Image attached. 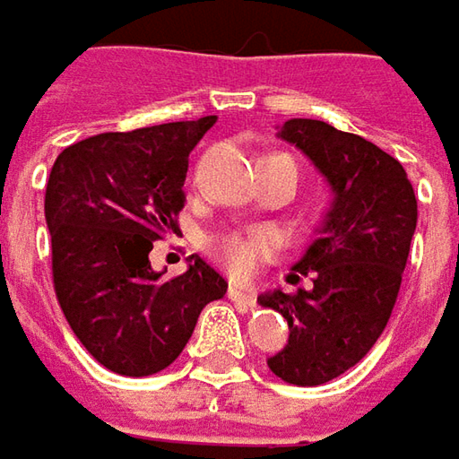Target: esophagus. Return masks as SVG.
I'll use <instances>...</instances> for the list:
<instances>
[{"label": "esophagus", "mask_w": 459, "mask_h": 459, "mask_svg": "<svg viewBox=\"0 0 459 459\" xmlns=\"http://www.w3.org/2000/svg\"><path fill=\"white\" fill-rule=\"evenodd\" d=\"M229 299L238 302V305H246V307H254L256 305V294L251 290H241V287H230Z\"/></svg>", "instance_id": "1"}]
</instances>
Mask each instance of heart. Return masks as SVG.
Instances as JSON below:
<instances>
[{
    "instance_id": "b5f03b06",
    "label": "heart",
    "mask_w": 459,
    "mask_h": 459,
    "mask_svg": "<svg viewBox=\"0 0 459 459\" xmlns=\"http://www.w3.org/2000/svg\"><path fill=\"white\" fill-rule=\"evenodd\" d=\"M277 248V238L269 230L230 233L213 244L215 259L229 269L233 277H248L261 259H269Z\"/></svg>"
}]
</instances>
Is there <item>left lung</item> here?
I'll use <instances>...</instances> for the list:
<instances>
[{
  "mask_svg": "<svg viewBox=\"0 0 459 459\" xmlns=\"http://www.w3.org/2000/svg\"><path fill=\"white\" fill-rule=\"evenodd\" d=\"M279 136L320 169L333 205L290 274L307 277V290L259 294L261 307L290 325L287 345L266 363L287 384L320 386L381 338L417 229V198L402 162L363 136L317 119L284 121Z\"/></svg>",
  "mask_w": 459,
  "mask_h": 459,
  "instance_id": "left-lung-1",
  "label": "left lung"
}]
</instances>
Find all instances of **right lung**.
Instances as JSON below:
<instances>
[{
    "instance_id": "obj_1",
    "label": "right lung",
    "mask_w": 459,
    "mask_h": 459,
    "mask_svg": "<svg viewBox=\"0 0 459 459\" xmlns=\"http://www.w3.org/2000/svg\"><path fill=\"white\" fill-rule=\"evenodd\" d=\"M215 117L88 136L57 154L45 187L53 284L65 320L91 356L119 376L167 368L200 309L229 281L193 254L165 279L150 251L180 233L187 157Z\"/></svg>"
}]
</instances>
